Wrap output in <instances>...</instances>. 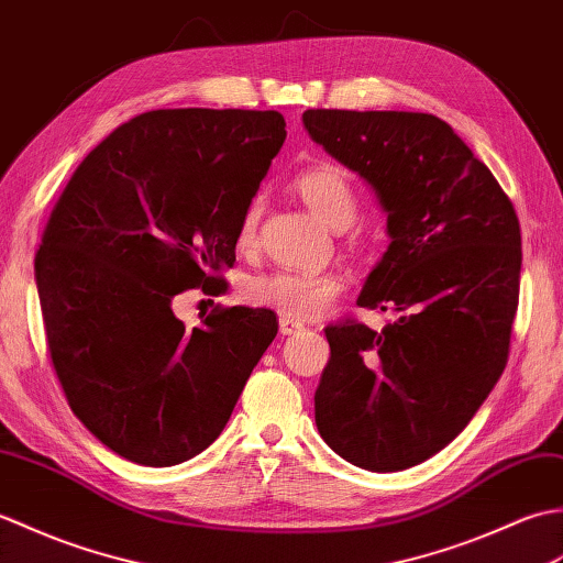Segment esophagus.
Segmentation results:
<instances>
[{
    "label": "esophagus",
    "instance_id": "esophagus-1",
    "mask_svg": "<svg viewBox=\"0 0 563 563\" xmlns=\"http://www.w3.org/2000/svg\"><path fill=\"white\" fill-rule=\"evenodd\" d=\"M303 330V322H298V320H291V318H279V332L282 334H298Z\"/></svg>",
    "mask_w": 563,
    "mask_h": 563
}]
</instances>
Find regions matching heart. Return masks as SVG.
<instances>
[{
  "instance_id": "b5f03b06",
  "label": "heart",
  "mask_w": 563,
  "mask_h": 563,
  "mask_svg": "<svg viewBox=\"0 0 563 563\" xmlns=\"http://www.w3.org/2000/svg\"><path fill=\"white\" fill-rule=\"evenodd\" d=\"M291 190L301 202L322 219L328 227L342 231L356 221L358 195L352 178L342 168L322 164L298 173ZM262 217V202L253 199L243 211L235 229V247L250 255L257 247V227ZM342 279L334 272L316 269H279L247 279L243 298L250 306L272 308L291 320H310L324 313L342 294Z\"/></svg>"
}]
</instances>
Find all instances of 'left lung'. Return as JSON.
<instances>
[{"label":"left lung","instance_id":"left-lung-1","mask_svg":"<svg viewBox=\"0 0 563 563\" xmlns=\"http://www.w3.org/2000/svg\"><path fill=\"white\" fill-rule=\"evenodd\" d=\"M303 124L380 199L393 243L358 306L397 313L380 332L354 318L324 328L318 431L356 467L407 470L443 451L501 378L520 223L492 170L441 118L318 108Z\"/></svg>","mask_w":563,"mask_h":563}]
</instances>
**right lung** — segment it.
Segmentation results:
<instances>
[{
    "label": "right lung",
    "instance_id": "obj_1",
    "mask_svg": "<svg viewBox=\"0 0 563 563\" xmlns=\"http://www.w3.org/2000/svg\"><path fill=\"white\" fill-rule=\"evenodd\" d=\"M277 110H152L74 170L35 253L47 352L74 415L112 453L170 467L219 439L277 336L267 308L170 301L223 286L235 229L286 140Z\"/></svg>",
    "mask_w": 563,
    "mask_h": 563
}]
</instances>
